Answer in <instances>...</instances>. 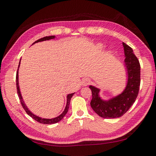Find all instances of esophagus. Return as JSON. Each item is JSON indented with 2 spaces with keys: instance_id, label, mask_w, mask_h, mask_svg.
Here are the masks:
<instances>
[{
  "instance_id": "1",
  "label": "esophagus",
  "mask_w": 156,
  "mask_h": 156,
  "mask_svg": "<svg viewBox=\"0 0 156 156\" xmlns=\"http://www.w3.org/2000/svg\"><path fill=\"white\" fill-rule=\"evenodd\" d=\"M90 83V80L89 78H84L83 81H82V84H83V85L84 87L87 86L88 84H89Z\"/></svg>"
}]
</instances>
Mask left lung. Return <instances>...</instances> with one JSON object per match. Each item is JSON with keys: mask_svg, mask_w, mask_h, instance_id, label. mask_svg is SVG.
<instances>
[{"mask_svg": "<svg viewBox=\"0 0 156 156\" xmlns=\"http://www.w3.org/2000/svg\"><path fill=\"white\" fill-rule=\"evenodd\" d=\"M126 59L125 63L128 74V80L125 90L117 97L109 101H104L99 96L100 89L93 86L89 88L92 92L90 106L101 117L118 118L123 116L132 106L139 91L140 84V66L138 59L131 47L123 43Z\"/></svg>", "mask_w": 156, "mask_h": 156, "instance_id": "8db88e82", "label": "left lung"}]
</instances>
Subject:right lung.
Instances as JSON below:
<instances>
[{
  "instance_id": "obj_1",
  "label": "right lung",
  "mask_w": 156,
  "mask_h": 156,
  "mask_svg": "<svg viewBox=\"0 0 156 156\" xmlns=\"http://www.w3.org/2000/svg\"><path fill=\"white\" fill-rule=\"evenodd\" d=\"M55 37V36H54V35L48 36H48L44 37H43V38H41V39H38V40L35 41L33 44L37 43V42H39V41H45V40H49V39H54ZM20 63H19V66H18V68L20 67ZM16 87H17V93H18L20 101L22 106V107H23V108L24 109L25 111H26L27 114L29 115V116H30V117H32L34 120H35L36 121H37V122L40 123H43V124H53V123H56L58 122V121H60L62 119H63L65 117V115L67 114V111H68L71 98H72V96L73 95V94H74V93H71V94H69L68 95H67V105H66V108H65V110L63 111V112L62 113L61 115H59L58 117H55L54 119H42L41 117H37V116H36L34 114H33V113L31 112L29 109H28V108L27 107V106L25 105L24 101H23V100H22L20 91L19 83H18V71H17V73H16Z\"/></svg>"
}]
</instances>
